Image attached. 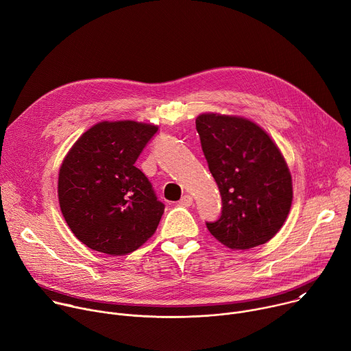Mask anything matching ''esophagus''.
Segmentation results:
<instances>
[{
	"mask_svg": "<svg viewBox=\"0 0 351 351\" xmlns=\"http://www.w3.org/2000/svg\"><path fill=\"white\" fill-rule=\"evenodd\" d=\"M193 204V197L189 194H184L180 199H179V206L182 207H190Z\"/></svg>",
	"mask_w": 351,
	"mask_h": 351,
	"instance_id": "esophagus-1",
	"label": "esophagus"
}]
</instances>
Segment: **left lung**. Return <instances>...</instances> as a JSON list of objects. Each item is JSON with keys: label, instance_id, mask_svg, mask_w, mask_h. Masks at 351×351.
I'll list each match as a JSON object with an SVG mask.
<instances>
[{"label": "left lung", "instance_id": "8db88e82", "mask_svg": "<svg viewBox=\"0 0 351 351\" xmlns=\"http://www.w3.org/2000/svg\"><path fill=\"white\" fill-rule=\"evenodd\" d=\"M195 129L222 197L219 219L207 222L210 233L232 250L267 243L283 226L293 199L280 149L263 128L240 117L202 114Z\"/></svg>", "mask_w": 351, "mask_h": 351}]
</instances>
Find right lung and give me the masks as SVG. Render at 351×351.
Returning a JSON list of instances; mask_svg holds the SVG:
<instances>
[{
    "label": "right lung",
    "instance_id": "1",
    "mask_svg": "<svg viewBox=\"0 0 351 351\" xmlns=\"http://www.w3.org/2000/svg\"><path fill=\"white\" fill-rule=\"evenodd\" d=\"M158 126L99 122L84 132L62 161L58 199L72 233L88 248L129 254L154 234L165 206L134 167Z\"/></svg>",
    "mask_w": 351,
    "mask_h": 351
}]
</instances>
